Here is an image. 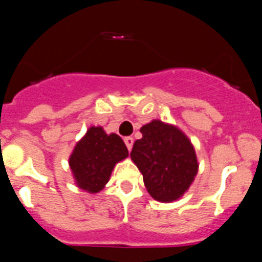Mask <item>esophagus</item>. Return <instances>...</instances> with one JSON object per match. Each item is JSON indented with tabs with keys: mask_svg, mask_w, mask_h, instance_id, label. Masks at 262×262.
<instances>
[{
	"mask_svg": "<svg viewBox=\"0 0 262 262\" xmlns=\"http://www.w3.org/2000/svg\"><path fill=\"white\" fill-rule=\"evenodd\" d=\"M124 143H126L127 145V149L131 151V148H133V144H134V139L131 138V136H126V138H124Z\"/></svg>",
	"mask_w": 262,
	"mask_h": 262,
	"instance_id": "34e87169",
	"label": "esophagus"
}]
</instances>
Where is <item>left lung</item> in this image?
<instances>
[{
	"label": "left lung",
	"instance_id": "8db88e82",
	"mask_svg": "<svg viewBox=\"0 0 262 262\" xmlns=\"http://www.w3.org/2000/svg\"><path fill=\"white\" fill-rule=\"evenodd\" d=\"M143 138L134 143L131 159L143 174L148 193L159 202L178 200L198 172L190 140L177 127L152 120L140 128Z\"/></svg>",
	"mask_w": 262,
	"mask_h": 262
}]
</instances>
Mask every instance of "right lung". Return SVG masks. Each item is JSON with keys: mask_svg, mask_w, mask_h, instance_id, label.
Wrapping results in <instances>:
<instances>
[{"mask_svg": "<svg viewBox=\"0 0 262 262\" xmlns=\"http://www.w3.org/2000/svg\"><path fill=\"white\" fill-rule=\"evenodd\" d=\"M128 156L126 144L117 134L102 127H90L69 157L76 185L89 193H98L108 182L114 165Z\"/></svg>", "mask_w": 262, "mask_h": 262, "instance_id": "obj_1", "label": "right lung"}]
</instances>
